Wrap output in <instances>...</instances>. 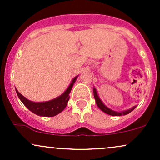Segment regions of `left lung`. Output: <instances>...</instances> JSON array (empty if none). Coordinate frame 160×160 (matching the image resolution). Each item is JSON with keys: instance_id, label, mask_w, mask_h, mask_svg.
I'll use <instances>...</instances> for the list:
<instances>
[{"instance_id": "obj_1", "label": "left lung", "mask_w": 160, "mask_h": 160, "mask_svg": "<svg viewBox=\"0 0 160 160\" xmlns=\"http://www.w3.org/2000/svg\"><path fill=\"white\" fill-rule=\"evenodd\" d=\"M93 93H94V97L95 99V102H96V104L98 105V107L102 110V111L104 112V113H108V114L111 115V116H122V115H126L128 113H129L130 112H132L135 109V107H134L131 109L127 110V111H122V112H117V111H112V110L109 109V108L106 107L104 104L102 103V101L100 100V98H98V95L97 94V92L95 90V89H93Z\"/></svg>"}]
</instances>
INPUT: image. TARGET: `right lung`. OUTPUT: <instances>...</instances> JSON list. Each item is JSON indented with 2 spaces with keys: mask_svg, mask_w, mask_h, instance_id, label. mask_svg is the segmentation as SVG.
<instances>
[{
  "mask_svg": "<svg viewBox=\"0 0 160 160\" xmlns=\"http://www.w3.org/2000/svg\"><path fill=\"white\" fill-rule=\"evenodd\" d=\"M76 78L73 79L72 82L70 84L66 91L62 95H60L58 98L52 99V100L49 101V102H33L31 101L28 100L25 98L22 95H21L16 89V93H17L18 97H19L21 102L25 104L29 111L32 113H35L38 116H42V117H54L63 111L66 106H67L68 102L70 98V92H71V89H72L74 83L76 81Z\"/></svg>",
  "mask_w": 160,
  "mask_h": 160,
  "instance_id": "1",
  "label": "right lung"
}]
</instances>
